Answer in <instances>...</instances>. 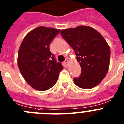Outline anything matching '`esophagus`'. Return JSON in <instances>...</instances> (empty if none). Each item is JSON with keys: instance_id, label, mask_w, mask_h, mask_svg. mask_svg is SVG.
Wrapping results in <instances>:
<instances>
[{"instance_id": "34e87169", "label": "esophagus", "mask_w": 124, "mask_h": 124, "mask_svg": "<svg viewBox=\"0 0 124 124\" xmlns=\"http://www.w3.org/2000/svg\"><path fill=\"white\" fill-rule=\"evenodd\" d=\"M68 63H69V61H68V60H65V61H64V64H65L66 66H68Z\"/></svg>"}]
</instances>
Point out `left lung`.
I'll return each instance as SVG.
<instances>
[{"label":"left lung","mask_w":124,"mask_h":124,"mask_svg":"<svg viewBox=\"0 0 124 124\" xmlns=\"http://www.w3.org/2000/svg\"><path fill=\"white\" fill-rule=\"evenodd\" d=\"M61 35L75 52L81 73L73 80L82 89H91L99 84L109 67L110 50L104 38L90 27L79 26L61 30Z\"/></svg>","instance_id":"1"}]
</instances>
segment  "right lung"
Returning <instances> with one entry per match:
<instances>
[{
	"label": "right lung",
	"mask_w": 124,
	"mask_h": 124,
	"mask_svg": "<svg viewBox=\"0 0 124 124\" xmlns=\"http://www.w3.org/2000/svg\"><path fill=\"white\" fill-rule=\"evenodd\" d=\"M60 30L39 27L25 36L18 54V66L29 85L38 91L48 90L56 83L63 69L50 50V45Z\"/></svg>",
	"instance_id": "obj_1"
}]
</instances>
